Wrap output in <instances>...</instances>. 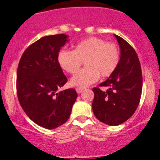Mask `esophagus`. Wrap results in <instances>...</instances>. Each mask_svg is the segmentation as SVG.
Here are the masks:
<instances>
[{"label": "esophagus", "mask_w": 160, "mask_h": 160, "mask_svg": "<svg viewBox=\"0 0 160 160\" xmlns=\"http://www.w3.org/2000/svg\"><path fill=\"white\" fill-rule=\"evenodd\" d=\"M83 90H84L83 88H76V91H77L78 94H80V93L82 92Z\"/></svg>", "instance_id": "esophagus-1"}]
</instances>
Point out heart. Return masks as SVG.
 <instances>
[{"label": "heart", "mask_w": 160, "mask_h": 160, "mask_svg": "<svg viewBox=\"0 0 160 160\" xmlns=\"http://www.w3.org/2000/svg\"><path fill=\"white\" fill-rule=\"evenodd\" d=\"M60 67L69 73H75L85 61L84 69L70 79L73 87H86L97 81L99 76H111L119 63V50L116 45L98 38H88L74 46L73 50L62 49L57 55Z\"/></svg>", "instance_id": "obj_1"}]
</instances>
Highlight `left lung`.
Returning <instances> with one entry per match:
<instances>
[{
	"mask_svg": "<svg viewBox=\"0 0 160 160\" xmlns=\"http://www.w3.org/2000/svg\"><path fill=\"white\" fill-rule=\"evenodd\" d=\"M120 48L118 67L99 87L107 90L93 89L92 109L94 115L103 123L118 126L131 118L140 101L142 87V70L135 49L123 38L114 35Z\"/></svg>",
	"mask_w": 160,
	"mask_h": 160,
	"instance_id": "8db88e82",
	"label": "left lung"
}]
</instances>
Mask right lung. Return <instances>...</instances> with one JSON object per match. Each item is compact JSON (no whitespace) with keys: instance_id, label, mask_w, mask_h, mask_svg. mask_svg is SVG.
Listing matches in <instances>:
<instances>
[{"instance_id":"obj_1","label":"right lung","mask_w":160,"mask_h":160,"mask_svg":"<svg viewBox=\"0 0 160 160\" xmlns=\"http://www.w3.org/2000/svg\"><path fill=\"white\" fill-rule=\"evenodd\" d=\"M69 36H45L22 54L17 72V91L22 109L32 121L46 129L57 128L70 118L77 99L74 89L58 91L67 82L57 55Z\"/></svg>"}]
</instances>
